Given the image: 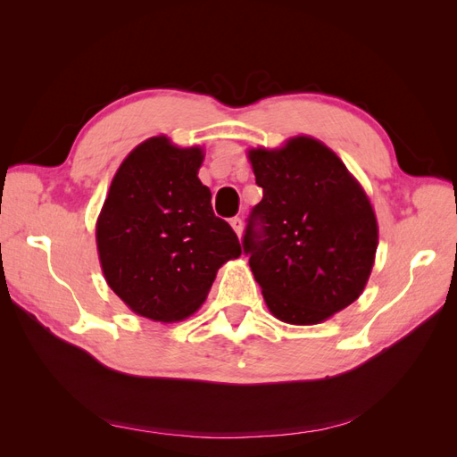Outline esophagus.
Segmentation results:
<instances>
[{
    "mask_svg": "<svg viewBox=\"0 0 457 457\" xmlns=\"http://www.w3.org/2000/svg\"><path fill=\"white\" fill-rule=\"evenodd\" d=\"M230 227H232V228H234V232H237L238 237H240V234H242V228H244V220H242V217H232V219H230Z\"/></svg>",
    "mask_w": 457,
    "mask_h": 457,
    "instance_id": "1",
    "label": "esophagus"
}]
</instances>
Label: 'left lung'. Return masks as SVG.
<instances>
[{"label": "left lung", "mask_w": 457, "mask_h": 457, "mask_svg": "<svg viewBox=\"0 0 457 457\" xmlns=\"http://www.w3.org/2000/svg\"><path fill=\"white\" fill-rule=\"evenodd\" d=\"M247 158L262 200L242 247L262 297L282 322L320 324L364 292L378 250L373 207L336 152L312 137Z\"/></svg>", "instance_id": "left-lung-1"}]
</instances>
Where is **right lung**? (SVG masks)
<instances>
[{
    "mask_svg": "<svg viewBox=\"0 0 457 457\" xmlns=\"http://www.w3.org/2000/svg\"><path fill=\"white\" fill-rule=\"evenodd\" d=\"M202 160L200 146L179 148L163 135L146 139L121 162L96 220L106 284L150 320L195 314L219 267L242 253L198 179Z\"/></svg>",
    "mask_w": 457,
    "mask_h": 457,
    "instance_id": "add662e5",
    "label": "right lung"
}]
</instances>
